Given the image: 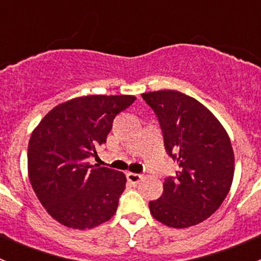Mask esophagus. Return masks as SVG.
<instances>
[{
    "label": "esophagus",
    "instance_id": "34e87169",
    "mask_svg": "<svg viewBox=\"0 0 261 261\" xmlns=\"http://www.w3.org/2000/svg\"><path fill=\"white\" fill-rule=\"evenodd\" d=\"M126 178H127V180L133 184H138L139 181L143 180V175L138 174V173H127V174H126Z\"/></svg>",
    "mask_w": 261,
    "mask_h": 261
}]
</instances>
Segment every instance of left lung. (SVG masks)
Masks as SVG:
<instances>
[{"label": "left lung", "mask_w": 261, "mask_h": 261, "mask_svg": "<svg viewBox=\"0 0 261 261\" xmlns=\"http://www.w3.org/2000/svg\"><path fill=\"white\" fill-rule=\"evenodd\" d=\"M160 123L168 155L179 165L163 184L160 198L149 202L159 222L186 228L213 215L227 196L235 156L230 138L208 109L178 91L141 94Z\"/></svg>", "instance_id": "1"}]
</instances>
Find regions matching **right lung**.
<instances>
[{
    "label": "right lung",
    "mask_w": 261,
    "mask_h": 261,
    "mask_svg": "<svg viewBox=\"0 0 261 261\" xmlns=\"http://www.w3.org/2000/svg\"><path fill=\"white\" fill-rule=\"evenodd\" d=\"M134 96H84L58 105L31 134L29 179L54 220L86 230L116 213L126 177L118 170L91 165L96 147L106 143L114 118L134 103Z\"/></svg>",
    "instance_id": "1"
}]
</instances>
